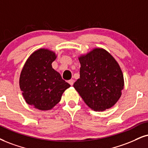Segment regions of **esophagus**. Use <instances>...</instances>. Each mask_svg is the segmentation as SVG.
I'll list each match as a JSON object with an SVG mask.
<instances>
[{
  "instance_id": "obj_1",
  "label": "esophagus",
  "mask_w": 148,
  "mask_h": 148,
  "mask_svg": "<svg viewBox=\"0 0 148 148\" xmlns=\"http://www.w3.org/2000/svg\"><path fill=\"white\" fill-rule=\"evenodd\" d=\"M74 80L73 79H70V80H68V83H70V85H73V84H74Z\"/></svg>"
}]
</instances>
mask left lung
<instances>
[{
    "label": "left lung",
    "instance_id": "obj_1",
    "mask_svg": "<svg viewBox=\"0 0 148 148\" xmlns=\"http://www.w3.org/2000/svg\"><path fill=\"white\" fill-rule=\"evenodd\" d=\"M78 60L80 78L73 85L74 89L93 111L112 107L121 97L124 85L118 63L102 48H95Z\"/></svg>",
    "mask_w": 148,
    "mask_h": 148
}]
</instances>
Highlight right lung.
<instances>
[{"label": "right lung", "mask_w": 148, "mask_h": 148, "mask_svg": "<svg viewBox=\"0 0 148 148\" xmlns=\"http://www.w3.org/2000/svg\"><path fill=\"white\" fill-rule=\"evenodd\" d=\"M57 58L54 52L44 48L35 51L26 61L20 76V87L27 104L41 111L51 109L70 87L52 68Z\"/></svg>", "instance_id": "obj_1"}]
</instances>
